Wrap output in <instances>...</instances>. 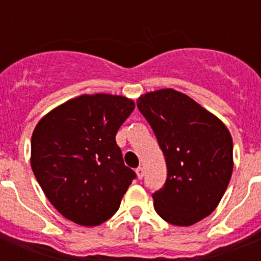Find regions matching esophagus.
I'll return each mask as SVG.
<instances>
[{
    "label": "esophagus",
    "instance_id": "esophagus-1",
    "mask_svg": "<svg viewBox=\"0 0 261 261\" xmlns=\"http://www.w3.org/2000/svg\"><path fill=\"white\" fill-rule=\"evenodd\" d=\"M136 174H137L138 179H142V177H144V168L142 167L136 168Z\"/></svg>",
    "mask_w": 261,
    "mask_h": 261
}]
</instances>
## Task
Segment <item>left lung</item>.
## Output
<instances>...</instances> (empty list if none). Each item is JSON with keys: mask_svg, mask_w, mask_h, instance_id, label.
I'll use <instances>...</instances> for the list:
<instances>
[{"mask_svg": "<svg viewBox=\"0 0 261 261\" xmlns=\"http://www.w3.org/2000/svg\"><path fill=\"white\" fill-rule=\"evenodd\" d=\"M137 107L153 128L167 163L165 187L153 195L155 212L171 225H195L217 208L231 179L229 129L174 89L142 94Z\"/></svg>", "mask_w": 261, "mask_h": 261, "instance_id": "1", "label": "left lung"}]
</instances>
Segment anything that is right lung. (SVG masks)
Masks as SVG:
<instances>
[{
	"label": "right lung",
	"instance_id": "obj_1",
	"mask_svg": "<svg viewBox=\"0 0 261 261\" xmlns=\"http://www.w3.org/2000/svg\"><path fill=\"white\" fill-rule=\"evenodd\" d=\"M133 110L126 96L84 94L36 124L32 171L50 204L71 222L98 226L119 209L136 174L124 165L115 136Z\"/></svg>",
	"mask_w": 261,
	"mask_h": 261
}]
</instances>
